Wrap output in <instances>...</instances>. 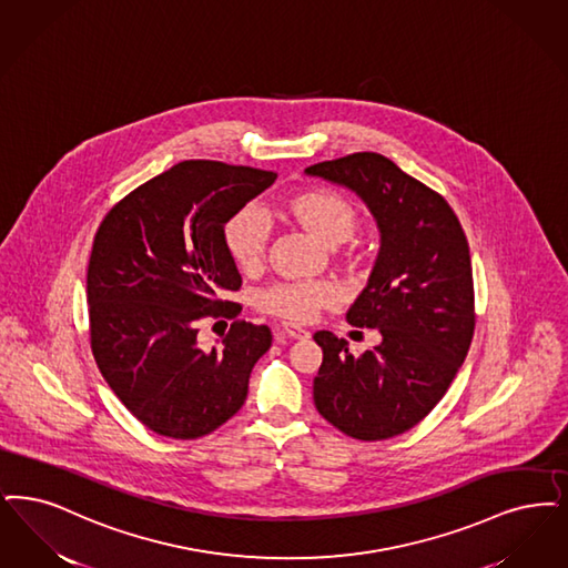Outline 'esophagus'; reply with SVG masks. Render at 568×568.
I'll use <instances>...</instances> for the list:
<instances>
[{"instance_id": "1", "label": "esophagus", "mask_w": 568, "mask_h": 568, "mask_svg": "<svg viewBox=\"0 0 568 568\" xmlns=\"http://www.w3.org/2000/svg\"><path fill=\"white\" fill-rule=\"evenodd\" d=\"M278 334H281V336H287V338H292V341H304V338L311 336L306 329H302V327H297V325H292V323H283V325L278 327Z\"/></svg>"}]
</instances>
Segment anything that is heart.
I'll return each mask as SVG.
<instances>
[{"mask_svg":"<svg viewBox=\"0 0 568 568\" xmlns=\"http://www.w3.org/2000/svg\"><path fill=\"white\" fill-rule=\"evenodd\" d=\"M281 211L295 226L308 232L325 247H338L346 243L359 224V215L353 204L338 194L318 187H302L287 194L281 201ZM224 241L234 264L241 271L251 273L260 268L266 257L268 224L257 211L245 209L227 222ZM344 264L348 268H357L362 257L348 253ZM336 297L338 292L329 283H276L257 295V306L285 321L306 323L317 317L318 311L329 308Z\"/></svg>","mask_w":568,"mask_h":568,"instance_id":"heart-1","label":"heart"}]
</instances>
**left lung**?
Listing matches in <instances>:
<instances>
[{
    "label": "left lung",
    "instance_id": "obj_1",
    "mask_svg": "<svg viewBox=\"0 0 568 568\" xmlns=\"http://www.w3.org/2000/svg\"><path fill=\"white\" fill-rule=\"evenodd\" d=\"M304 173L355 192L381 230L376 264L346 313L351 325L378 329L381 344L357 357L344 338L317 332L315 406L355 439H388L437 406L467 357L476 325L469 245L444 196L376 152Z\"/></svg>",
    "mask_w": 568,
    "mask_h": 568
}]
</instances>
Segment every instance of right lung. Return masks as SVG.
<instances>
[{"label": "right lung", "instance_id": "right-lung-1", "mask_svg": "<svg viewBox=\"0 0 568 568\" xmlns=\"http://www.w3.org/2000/svg\"><path fill=\"white\" fill-rule=\"evenodd\" d=\"M274 180L183 160L124 196L97 230L87 274L92 355L118 399L159 435L196 439L224 425L273 344L266 325L234 321L206 346L199 323L241 313L220 300L241 290L224 227Z\"/></svg>", "mask_w": 568, "mask_h": 568}]
</instances>
